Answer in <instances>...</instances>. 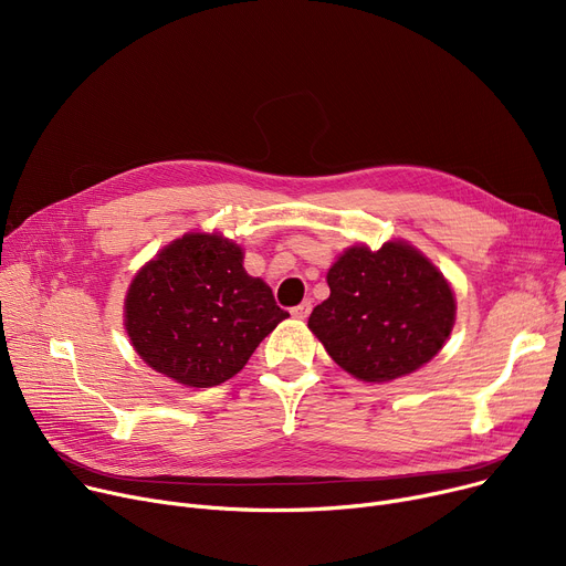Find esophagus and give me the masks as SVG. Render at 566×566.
<instances>
[{"mask_svg":"<svg viewBox=\"0 0 566 566\" xmlns=\"http://www.w3.org/2000/svg\"><path fill=\"white\" fill-rule=\"evenodd\" d=\"M310 312H312V303H310V301H305V303H301V305H295V307L291 310V314H293L295 318H307Z\"/></svg>","mask_w":566,"mask_h":566,"instance_id":"1","label":"esophagus"}]
</instances>
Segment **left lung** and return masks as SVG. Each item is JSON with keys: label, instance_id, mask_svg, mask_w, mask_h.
<instances>
[{"label": "left lung", "instance_id": "obj_1", "mask_svg": "<svg viewBox=\"0 0 566 566\" xmlns=\"http://www.w3.org/2000/svg\"><path fill=\"white\" fill-rule=\"evenodd\" d=\"M331 298L314 307L310 331L331 358L360 380H392L420 369L454 325V293L406 243L350 248L328 273Z\"/></svg>", "mask_w": 566, "mask_h": 566}]
</instances>
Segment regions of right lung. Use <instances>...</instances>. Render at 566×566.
Returning <instances> with one entry per match:
<instances>
[{
    "mask_svg": "<svg viewBox=\"0 0 566 566\" xmlns=\"http://www.w3.org/2000/svg\"><path fill=\"white\" fill-rule=\"evenodd\" d=\"M286 316L271 286L245 273L243 250L216 233L167 245L126 298V331L139 358L190 388L235 376Z\"/></svg>",
    "mask_w": 566,
    "mask_h": 566,
    "instance_id": "1",
    "label": "right lung"
}]
</instances>
